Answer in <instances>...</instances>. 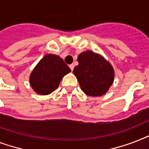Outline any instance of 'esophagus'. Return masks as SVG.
Segmentation results:
<instances>
[{"mask_svg": "<svg viewBox=\"0 0 149 149\" xmlns=\"http://www.w3.org/2000/svg\"><path fill=\"white\" fill-rule=\"evenodd\" d=\"M70 68L71 69V70L72 71V70H73V69H74V65H73V64H70Z\"/></svg>", "mask_w": 149, "mask_h": 149, "instance_id": "obj_1", "label": "esophagus"}]
</instances>
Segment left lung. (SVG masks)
<instances>
[{
    "instance_id": "obj_1",
    "label": "left lung",
    "mask_w": 149,
    "mask_h": 149,
    "mask_svg": "<svg viewBox=\"0 0 149 149\" xmlns=\"http://www.w3.org/2000/svg\"><path fill=\"white\" fill-rule=\"evenodd\" d=\"M77 61L79 64L72 72L82 91L91 97L105 94L114 79V70L111 63L101 55L91 50L81 52Z\"/></svg>"
}]
</instances>
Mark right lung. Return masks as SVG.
Wrapping results in <instances>:
<instances>
[{
  "instance_id": "obj_1",
  "label": "right lung",
  "mask_w": 149,
  "mask_h": 149,
  "mask_svg": "<svg viewBox=\"0 0 149 149\" xmlns=\"http://www.w3.org/2000/svg\"><path fill=\"white\" fill-rule=\"evenodd\" d=\"M71 72L62 58L46 54L34 68L29 77L33 91L40 95H48L58 87L63 77Z\"/></svg>"
}]
</instances>
